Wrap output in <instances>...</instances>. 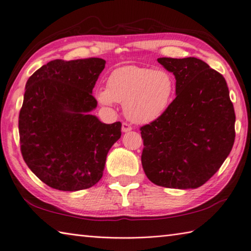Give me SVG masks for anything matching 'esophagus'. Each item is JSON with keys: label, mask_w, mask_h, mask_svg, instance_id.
<instances>
[{"label": "esophagus", "mask_w": 251, "mask_h": 251, "mask_svg": "<svg viewBox=\"0 0 251 251\" xmlns=\"http://www.w3.org/2000/svg\"><path fill=\"white\" fill-rule=\"evenodd\" d=\"M121 130H123V132H125V133L130 132L132 130V126L128 125V124H126V123H124L123 126H121Z\"/></svg>", "instance_id": "esophagus-1"}]
</instances>
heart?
<instances>
[{
    "instance_id": "1",
    "label": "heart",
    "mask_w": 251,
    "mask_h": 251,
    "mask_svg": "<svg viewBox=\"0 0 251 251\" xmlns=\"http://www.w3.org/2000/svg\"><path fill=\"white\" fill-rule=\"evenodd\" d=\"M175 90L174 79L164 70L125 66L114 70L107 88L97 92L103 105L125 103L126 116L133 123L148 124L162 116L169 109Z\"/></svg>"
}]
</instances>
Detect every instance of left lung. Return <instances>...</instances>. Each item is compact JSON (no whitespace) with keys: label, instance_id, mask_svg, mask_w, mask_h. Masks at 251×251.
<instances>
[{"label":"left lung","instance_id":"obj_1","mask_svg":"<svg viewBox=\"0 0 251 251\" xmlns=\"http://www.w3.org/2000/svg\"><path fill=\"white\" fill-rule=\"evenodd\" d=\"M176 78V98L140 127L141 163L156 185L187 189L208 181L232 149L235 114L225 78L196 57H160Z\"/></svg>","mask_w":251,"mask_h":251}]
</instances>
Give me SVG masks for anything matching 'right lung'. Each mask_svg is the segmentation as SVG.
I'll list each match as a JSON object with an SVG mask.
<instances>
[{"label":"right lung","instance_id":"obj_1","mask_svg":"<svg viewBox=\"0 0 251 251\" xmlns=\"http://www.w3.org/2000/svg\"><path fill=\"white\" fill-rule=\"evenodd\" d=\"M105 60H51L26 83L19 116L23 158L48 186L76 192L102 177L110 149L121 136L119 121L105 125L90 112L92 90Z\"/></svg>","mask_w":251,"mask_h":251}]
</instances>
